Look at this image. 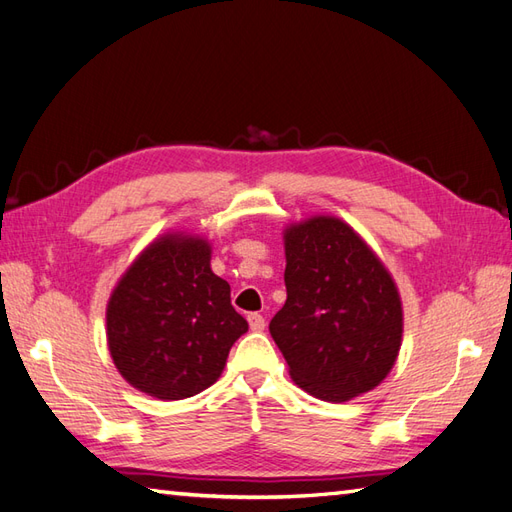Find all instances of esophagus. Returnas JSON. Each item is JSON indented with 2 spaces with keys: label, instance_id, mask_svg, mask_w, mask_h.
Returning a JSON list of instances; mask_svg holds the SVG:
<instances>
[{
  "label": "esophagus",
  "instance_id": "34e87169",
  "mask_svg": "<svg viewBox=\"0 0 512 512\" xmlns=\"http://www.w3.org/2000/svg\"><path fill=\"white\" fill-rule=\"evenodd\" d=\"M248 325H251L253 331H264L266 329V318L257 314V312H251V314H248Z\"/></svg>",
  "mask_w": 512,
  "mask_h": 512
}]
</instances>
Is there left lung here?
Listing matches in <instances>:
<instances>
[{
	"label": "left lung",
	"instance_id": "8db88e82",
	"mask_svg": "<svg viewBox=\"0 0 512 512\" xmlns=\"http://www.w3.org/2000/svg\"><path fill=\"white\" fill-rule=\"evenodd\" d=\"M285 305L270 320L296 384L323 401H347L388 375L403 314L388 270L338 218L285 231Z\"/></svg>",
	"mask_w": 512,
	"mask_h": 512
}]
</instances>
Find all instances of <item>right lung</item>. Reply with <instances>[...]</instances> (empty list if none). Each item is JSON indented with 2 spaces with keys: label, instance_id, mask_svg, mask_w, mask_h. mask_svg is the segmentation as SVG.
Here are the masks:
<instances>
[{
  "label": "right lung",
  "instance_id": "add662e5",
  "mask_svg": "<svg viewBox=\"0 0 512 512\" xmlns=\"http://www.w3.org/2000/svg\"><path fill=\"white\" fill-rule=\"evenodd\" d=\"M205 240L165 235L128 268L106 310L117 371L157 399H185L220 377L248 329L229 283L213 275Z\"/></svg>",
  "mask_w": 512,
  "mask_h": 512
}]
</instances>
